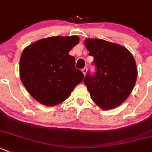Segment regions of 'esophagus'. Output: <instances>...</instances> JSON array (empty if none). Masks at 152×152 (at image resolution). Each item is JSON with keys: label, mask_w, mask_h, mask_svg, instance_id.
<instances>
[{"label": "esophagus", "mask_w": 152, "mask_h": 152, "mask_svg": "<svg viewBox=\"0 0 152 152\" xmlns=\"http://www.w3.org/2000/svg\"><path fill=\"white\" fill-rule=\"evenodd\" d=\"M81 71H82L83 74L86 75V73H87V68H84L83 69H81Z\"/></svg>", "instance_id": "esophagus-1"}]
</instances>
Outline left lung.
I'll return each instance as SVG.
<instances>
[{"label":"left lung","instance_id":"8db88e82","mask_svg":"<svg viewBox=\"0 0 152 152\" xmlns=\"http://www.w3.org/2000/svg\"><path fill=\"white\" fill-rule=\"evenodd\" d=\"M84 44L93 56L96 73L84 79L92 100L104 110L120 105L132 92L138 69L133 56L123 46L98 38H87Z\"/></svg>","mask_w":152,"mask_h":152}]
</instances>
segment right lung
<instances>
[{
	"label": "right lung",
	"mask_w": 152,
	"mask_h": 152,
	"mask_svg": "<svg viewBox=\"0 0 152 152\" xmlns=\"http://www.w3.org/2000/svg\"><path fill=\"white\" fill-rule=\"evenodd\" d=\"M79 43L77 36H53L25 48L20 61V76L29 94L41 104L58 105L71 95L84 79L69 55Z\"/></svg>",
	"instance_id": "add662e5"
}]
</instances>
